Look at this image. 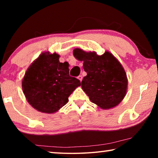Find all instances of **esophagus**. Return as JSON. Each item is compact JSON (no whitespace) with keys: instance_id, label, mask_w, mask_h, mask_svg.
Segmentation results:
<instances>
[{"instance_id":"esophagus-1","label":"esophagus","mask_w":158,"mask_h":158,"mask_svg":"<svg viewBox=\"0 0 158 158\" xmlns=\"http://www.w3.org/2000/svg\"><path fill=\"white\" fill-rule=\"evenodd\" d=\"M78 79H79V81H82V79H83V77H82V76H81V75H79V76L78 77Z\"/></svg>"}]
</instances>
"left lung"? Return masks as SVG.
<instances>
[{
    "mask_svg": "<svg viewBox=\"0 0 158 158\" xmlns=\"http://www.w3.org/2000/svg\"><path fill=\"white\" fill-rule=\"evenodd\" d=\"M73 55L83 61L87 73L81 81V87L90 100L102 109L118 105L127 90V77L121 63L108 51L101 56L95 52H86L76 48Z\"/></svg>",
    "mask_w": 158,
    "mask_h": 158,
    "instance_id": "8db88e82",
    "label": "left lung"
}]
</instances>
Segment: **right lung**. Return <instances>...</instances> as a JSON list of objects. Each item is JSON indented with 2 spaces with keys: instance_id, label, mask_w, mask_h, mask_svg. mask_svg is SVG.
I'll return each mask as SVG.
<instances>
[{
  "instance_id": "obj_1",
  "label": "right lung",
  "mask_w": 158,
  "mask_h": 158,
  "mask_svg": "<svg viewBox=\"0 0 158 158\" xmlns=\"http://www.w3.org/2000/svg\"><path fill=\"white\" fill-rule=\"evenodd\" d=\"M59 58L56 53H42L28 67L22 79L28 102L42 113L58 111L81 85L79 79L69 76L68 63H60Z\"/></svg>"
}]
</instances>
